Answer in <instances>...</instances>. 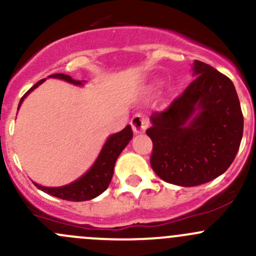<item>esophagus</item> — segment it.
Instances as JSON below:
<instances>
[{
  "label": "esophagus",
  "mask_w": 256,
  "mask_h": 256,
  "mask_svg": "<svg viewBox=\"0 0 256 256\" xmlns=\"http://www.w3.org/2000/svg\"><path fill=\"white\" fill-rule=\"evenodd\" d=\"M150 120L146 115L144 114H136L135 116L131 120V126H132V130L135 134H142L146 131V128H148Z\"/></svg>",
  "instance_id": "esophagus-1"
}]
</instances>
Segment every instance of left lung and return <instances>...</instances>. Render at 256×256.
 Wrapping results in <instances>:
<instances>
[{
	"instance_id": "1",
	"label": "left lung",
	"mask_w": 256,
	"mask_h": 256,
	"mask_svg": "<svg viewBox=\"0 0 256 256\" xmlns=\"http://www.w3.org/2000/svg\"><path fill=\"white\" fill-rule=\"evenodd\" d=\"M196 79L164 112L150 118L146 134L154 144L150 162L161 180L194 187L229 168L242 138L239 98L233 82L194 60Z\"/></svg>"
}]
</instances>
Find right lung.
Returning a JSON list of instances; mask_svg holds the SVG:
<instances>
[{"instance_id":"add662e5","label":"right lung","mask_w":256,"mask_h":256,"mask_svg":"<svg viewBox=\"0 0 256 256\" xmlns=\"http://www.w3.org/2000/svg\"><path fill=\"white\" fill-rule=\"evenodd\" d=\"M49 78L66 80V82H72L74 85H82V82L73 79L72 76H66V74H52V76H49ZM44 80L46 79H42L38 82H36L23 95L20 102V105H18V109H20L24 98L32 90H34L38 85L42 84ZM131 138H132V130H131L130 125L126 126L120 132L109 136V138H108L106 142L102 146V151H100L99 156H98L96 161L92 164V168L84 176L78 178L74 182L69 183V184L62 186V187H43V186L38 184V183H34L38 190H43V192L48 193L50 196H54L56 198H60V200H73V202L92 200V198L102 194L109 187L114 174V167H115L116 160H118V154L122 152V150L125 148L126 144L130 142Z\"/></svg>"}]
</instances>
